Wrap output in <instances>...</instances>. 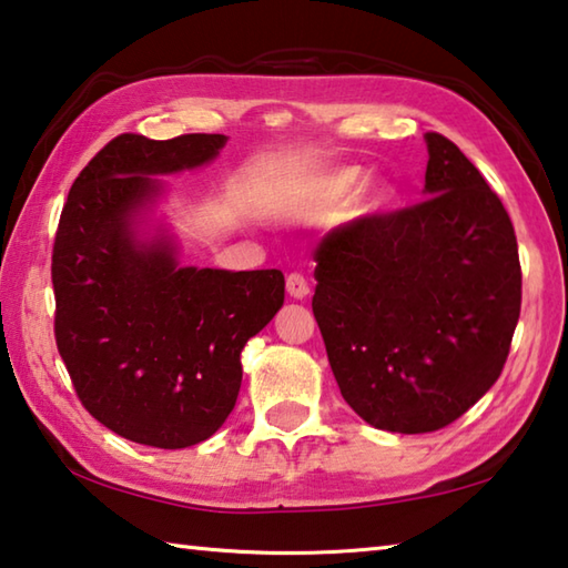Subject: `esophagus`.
Masks as SVG:
<instances>
[{"label": "esophagus", "mask_w": 568, "mask_h": 568, "mask_svg": "<svg viewBox=\"0 0 568 568\" xmlns=\"http://www.w3.org/2000/svg\"><path fill=\"white\" fill-rule=\"evenodd\" d=\"M285 287L287 293H291V297H297V301H303V297H307V293H311V285H307V277L301 275V273H291L285 277Z\"/></svg>", "instance_id": "34e87169"}]
</instances>
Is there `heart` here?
I'll list each match as a JSON object with an SVG mask.
<instances>
[{"mask_svg":"<svg viewBox=\"0 0 568 568\" xmlns=\"http://www.w3.org/2000/svg\"><path fill=\"white\" fill-rule=\"evenodd\" d=\"M358 180H361V170H355V168L335 170V172H331V175L315 180L313 187L307 190V195L303 200H291V203H283L281 213H285V215L323 213V210L341 205L343 200L351 195L353 187L358 185ZM388 200H390L388 187L371 185L358 195V205L365 210V213H373V210H381L383 205H388Z\"/></svg>","mask_w":568,"mask_h":568,"instance_id":"obj_1","label":"heart"}]
</instances>
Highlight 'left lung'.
Segmentation results:
<instances>
[{
    "mask_svg": "<svg viewBox=\"0 0 568 568\" xmlns=\"http://www.w3.org/2000/svg\"><path fill=\"white\" fill-rule=\"evenodd\" d=\"M426 200L333 230L315 247L313 313L348 406L430 434L501 376L521 313L506 207L454 142L426 132Z\"/></svg>",
    "mask_w": 568,
    "mask_h": 568,
    "instance_id": "obj_1",
    "label": "left lung"
}]
</instances>
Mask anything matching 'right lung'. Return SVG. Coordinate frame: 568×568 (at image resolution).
Returning a JSON list of instances; mask_svg holds the SVG:
<instances>
[{"label": "right lung", "instance_id": "1", "mask_svg": "<svg viewBox=\"0 0 568 568\" xmlns=\"http://www.w3.org/2000/svg\"><path fill=\"white\" fill-rule=\"evenodd\" d=\"M225 142L118 134L74 180L57 225V351L82 406L134 444L213 436L235 408L240 353L283 305L281 271L180 267L168 237H134V215L162 187L150 175L205 165Z\"/></svg>", "mask_w": 568, "mask_h": 568}]
</instances>
